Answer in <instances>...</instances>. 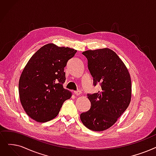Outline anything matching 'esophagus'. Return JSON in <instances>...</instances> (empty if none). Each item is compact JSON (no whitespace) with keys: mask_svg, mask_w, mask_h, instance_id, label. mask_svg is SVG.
<instances>
[{"mask_svg":"<svg viewBox=\"0 0 156 156\" xmlns=\"http://www.w3.org/2000/svg\"><path fill=\"white\" fill-rule=\"evenodd\" d=\"M74 94L76 95V96H80V94H82V91L81 90H77V91H74Z\"/></svg>","mask_w":156,"mask_h":156,"instance_id":"1","label":"esophagus"}]
</instances>
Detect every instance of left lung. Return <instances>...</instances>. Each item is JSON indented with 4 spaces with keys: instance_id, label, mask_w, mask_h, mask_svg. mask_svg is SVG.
<instances>
[{
    "instance_id": "obj_1",
    "label": "left lung",
    "mask_w": 156,
    "mask_h": 156,
    "mask_svg": "<svg viewBox=\"0 0 156 156\" xmlns=\"http://www.w3.org/2000/svg\"><path fill=\"white\" fill-rule=\"evenodd\" d=\"M82 53L88 60L94 85L99 83L101 90L87 94L91 108L81 113L80 119L92 131H105L116 122L130 104V74L122 60L110 48L87 50Z\"/></svg>"
}]
</instances>
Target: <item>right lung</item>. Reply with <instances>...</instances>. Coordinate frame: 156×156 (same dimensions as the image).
Wrapping results in <instances>:
<instances>
[{"label": "right lung", "mask_w": 156, "mask_h": 156, "mask_svg": "<svg viewBox=\"0 0 156 156\" xmlns=\"http://www.w3.org/2000/svg\"><path fill=\"white\" fill-rule=\"evenodd\" d=\"M77 50L45 44L29 59L19 80L20 102L27 115L38 122L55 118L72 93L65 89L64 71L68 60Z\"/></svg>", "instance_id": "1"}]
</instances>
